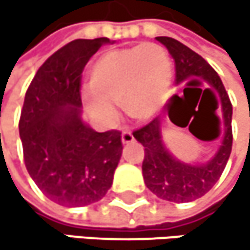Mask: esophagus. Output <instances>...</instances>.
<instances>
[{
    "instance_id": "34e87169",
    "label": "esophagus",
    "mask_w": 250,
    "mask_h": 250,
    "mask_svg": "<svg viewBox=\"0 0 250 250\" xmlns=\"http://www.w3.org/2000/svg\"><path fill=\"white\" fill-rule=\"evenodd\" d=\"M121 141H123V144H132V142L135 141V138H133V135H132L130 130H123V133H121Z\"/></svg>"
}]
</instances>
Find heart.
Wrapping results in <instances>:
<instances>
[{
	"mask_svg": "<svg viewBox=\"0 0 250 250\" xmlns=\"http://www.w3.org/2000/svg\"><path fill=\"white\" fill-rule=\"evenodd\" d=\"M172 82V64L165 47L144 43L100 55L90 70V91L83 102L100 121L117 117L121 104L133 120H148L165 104Z\"/></svg>",
	"mask_w": 250,
	"mask_h": 250,
	"instance_id": "obj_1",
	"label": "heart"
}]
</instances>
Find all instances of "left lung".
I'll return each instance as SVG.
<instances>
[{"instance_id": "obj_1", "label": "left lung", "mask_w": 250, "mask_h": 250, "mask_svg": "<svg viewBox=\"0 0 250 250\" xmlns=\"http://www.w3.org/2000/svg\"><path fill=\"white\" fill-rule=\"evenodd\" d=\"M167 47L175 61V81L183 83L189 79H204L208 88L204 91H213L219 96V108L224 120V138L214 156L204 163H188L177 159L165 146L162 136V121L154 118L150 124L133 132L138 142L146 147V156L142 162V175L147 188L159 198L169 203H189L206 195L222 175L225 165L231 154L232 147V104L225 91V87L213 67L188 46L171 37H156ZM198 81H192L193 83ZM186 90V88H185ZM201 90V88H199ZM185 93V91H183ZM178 96H174L169 103V118L174 123L172 111L175 108ZM217 108V106H216ZM219 121V118L216 117ZM175 124V123H174ZM190 130V127H189Z\"/></svg>"}]
</instances>
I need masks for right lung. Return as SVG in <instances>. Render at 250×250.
Segmentation results:
<instances>
[{
	"mask_svg": "<svg viewBox=\"0 0 250 250\" xmlns=\"http://www.w3.org/2000/svg\"><path fill=\"white\" fill-rule=\"evenodd\" d=\"M106 37L73 40L47 58L26 90L19 135L28 174L64 207L100 201L123 153L118 130L96 132L82 118L81 78Z\"/></svg>",
	"mask_w": 250,
	"mask_h": 250,
	"instance_id": "add662e5",
	"label": "right lung"
}]
</instances>
